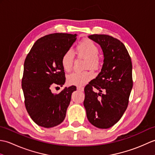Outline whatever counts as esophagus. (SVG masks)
I'll use <instances>...</instances> for the list:
<instances>
[{
    "mask_svg": "<svg viewBox=\"0 0 155 155\" xmlns=\"http://www.w3.org/2000/svg\"><path fill=\"white\" fill-rule=\"evenodd\" d=\"M77 90L80 91H84V88L82 87H77Z\"/></svg>",
    "mask_w": 155,
    "mask_h": 155,
    "instance_id": "34e87169",
    "label": "esophagus"
}]
</instances>
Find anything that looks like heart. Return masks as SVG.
<instances>
[{
	"label": "heart",
	"instance_id": "obj_1",
	"mask_svg": "<svg viewBox=\"0 0 155 155\" xmlns=\"http://www.w3.org/2000/svg\"><path fill=\"white\" fill-rule=\"evenodd\" d=\"M77 55L85 59V68L97 69L101 65V59L98 53L99 48L91 39H84L76 47ZM74 60V54L71 51H66L61 58V65L65 71H69L72 68ZM93 78V74L90 71L82 72H74L67 76V83L71 85L81 87Z\"/></svg>",
	"mask_w": 155,
	"mask_h": 155
}]
</instances>
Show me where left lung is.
I'll use <instances>...</instances> for the list:
<instances>
[{"label": "left lung", "instance_id": "1", "mask_svg": "<svg viewBox=\"0 0 155 155\" xmlns=\"http://www.w3.org/2000/svg\"><path fill=\"white\" fill-rule=\"evenodd\" d=\"M88 38L101 45L104 58L99 74L84 87V106L92 124L108 128L120 119L127 108L133 85L132 62L125 46L117 38L107 35Z\"/></svg>", "mask_w": 155, "mask_h": 155}]
</instances>
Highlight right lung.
<instances>
[{"label": "right lung", "mask_w": 155, "mask_h": 155, "mask_svg": "<svg viewBox=\"0 0 155 155\" xmlns=\"http://www.w3.org/2000/svg\"><path fill=\"white\" fill-rule=\"evenodd\" d=\"M76 39V34L45 35L36 41L25 58L22 78L25 105L38 126L54 127L64 119L72 93L77 88L71 86L55 94L51 88L64 84L61 58Z\"/></svg>", "instance_id": "add662e5"}]
</instances>
